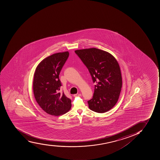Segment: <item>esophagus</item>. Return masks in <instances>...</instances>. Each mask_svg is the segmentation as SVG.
<instances>
[{
    "mask_svg": "<svg viewBox=\"0 0 160 160\" xmlns=\"http://www.w3.org/2000/svg\"><path fill=\"white\" fill-rule=\"evenodd\" d=\"M79 96H81V94L77 93V94H74V95H73V97H79Z\"/></svg>",
    "mask_w": 160,
    "mask_h": 160,
    "instance_id": "1",
    "label": "esophagus"
}]
</instances>
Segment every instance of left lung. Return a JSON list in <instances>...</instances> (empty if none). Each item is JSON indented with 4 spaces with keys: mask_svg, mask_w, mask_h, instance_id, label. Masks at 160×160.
<instances>
[{
    "mask_svg": "<svg viewBox=\"0 0 160 160\" xmlns=\"http://www.w3.org/2000/svg\"><path fill=\"white\" fill-rule=\"evenodd\" d=\"M75 52L87 67L93 82H96L93 98L88 101L89 108L105 113L117 104L122 87L118 62L112 55L95 48L80 49Z\"/></svg>",
    "mask_w": 160,
    "mask_h": 160,
    "instance_id": "8db88e82",
    "label": "left lung"
}]
</instances>
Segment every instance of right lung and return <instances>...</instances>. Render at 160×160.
<instances>
[{
    "instance_id": "obj_1",
    "label": "right lung",
    "mask_w": 160,
    "mask_h": 160,
    "mask_svg": "<svg viewBox=\"0 0 160 160\" xmlns=\"http://www.w3.org/2000/svg\"><path fill=\"white\" fill-rule=\"evenodd\" d=\"M69 55L68 51L51 55L41 61L35 71V98L43 111L50 115H62L71 108V99L63 92H59L62 86L59 73Z\"/></svg>"
}]
</instances>
